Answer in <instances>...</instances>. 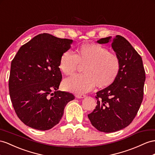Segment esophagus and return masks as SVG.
I'll list each match as a JSON object with an SVG mask.
<instances>
[{
  "mask_svg": "<svg viewBox=\"0 0 155 155\" xmlns=\"http://www.w3.org/2000/svg\"><path fill=\"white\" fill-rule=\"evenodd\" d=\"M86 96L84 94H76V97L77 98H83L85 97Z\"/></svg>",
  "mask_w": 155,
  "mask_h": 155,
  "instance_id": "esophagus-1",
  "label": "esophagus"
}]
</instances>
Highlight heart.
<instances>
[{"label": "heart", "instance_id": "b5f03b06", "mask_svg": "<svg viewBox=\"0 0 155 155\" xmlns=\"http://www.w3.org/2000/svg\"><path fill=\"white\" fill-rule=\"evenodd\" d=\"M81 65L84 66V74L74 75L63 83L67 90L77 94L90 92L96 86L105 88L112 84L120 72V59L117 54L109 51L107 48L89 43L82 45L77 54L71 50L63 53L59 69L65 74L72 75Z\"/></svg>", "mask_w": 155, "mask_h": 155}]
</instances>
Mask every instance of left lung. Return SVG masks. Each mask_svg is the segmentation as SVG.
I'll return each mask as SVG.
<instances>
[{"mask_svg":"<svg viewBox=\"0 0 155 155\" xmlns=\"http://www.w3.org/2000/svg\"><path fill=\"white\" fill-rule=\"evenodd\" d=\"M110 42L120 59V70L112 84L96 93L97 105L88 118L97 130L110 133L126 128L136 117L143 99L145 72L142 58L120 35L103 38L100 44Z\"/></svg>","mask_w":155,"mask_h":155,"instance_id":"left-lung-1","label":"left lung"}]
</instances>
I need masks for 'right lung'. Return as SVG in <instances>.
I'll return each mask as SVG.
<instances>
[{
	"label": "right lung",
	"instance_id": "obj_1",
	"mask_svg": "<svg viewBox=\"0 0 155 155\" xmlns=\"http://www.w3.org/2000/svg\"><path fill=\"white\" fill-rule=\"evenodd\" d=\"M73 40L43 33L23 45L11 63L9 92L17 116L25 124L48 130L58 124L73 94L58 90L59 62Z\"/></svg>",
	"mask_w": 155,
	"mask_h": 155
}]
</instances>
